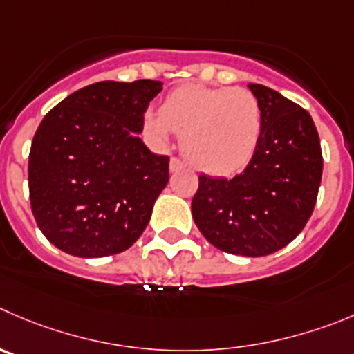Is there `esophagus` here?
I'll return each instance as SVG.
<instances>
[{"instance_id":"esophagus-1","label":"esophagus","mask_w":354,"mask_h":354,"mask_svg":"<svg viewBox=\"0 0 354 354\" xmlns=\"http://www.w3.org/2000/svg\"><path fill=\"white\" fill-rule=\"evenodd\" d=\"M184 168V163L179 160V158H170V171L175 174V171H179Z\"/></svg>"}]
</instances>
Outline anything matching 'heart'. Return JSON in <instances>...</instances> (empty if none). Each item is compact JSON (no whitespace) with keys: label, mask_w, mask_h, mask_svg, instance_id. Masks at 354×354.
<instances>
[{"label":"heart","mask_w":354,"mask_h":354,"mask_svg":"<svg viewBox=\"0 0 354 354\" xmlns=\"http://www.w3.org/2000/svg\"><path fill=\"white\" fill-rule=\"evenodd\" d=\"M142 129L156 144L179 133L183 153L194 168L225 177L247 167L257 149L261 106L245 88L184 83L165 97L160 113H144Z\"/></svg>","instance_id":"obj_1"}]
</instances>
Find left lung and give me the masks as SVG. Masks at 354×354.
Listing matches in <instances>:
<instances>
[{
  "label": "left lung",
  "instance_id": "1",
  "mask_svg": "<svg viewBox=\"0 0 354 354\" xmlns=\"http://www.w3.org/2000/svg\"><path fill=\"white\" fill-rule=\"evenodd\" d=\"M248 88L261 106L257 149L233 179L200 175L191 212L215 248L262 257L304 230L318 196L323 158L308 111L264 85L248 83Z\"/></svg>",
  "mask_w": 354,
  "mask_h": 354
}]
</instances>
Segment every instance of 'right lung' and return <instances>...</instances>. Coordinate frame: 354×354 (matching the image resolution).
I'll return each mask as SVG.
<instances>
[{"label": "right lung", "instance_id": "add662e5", "mask_svg": "<svg viewBox=\"0 0 354 354\" xmlns=\"http://www.w3.org/2000/svg\"><path fill=\"white\" fill-rule=\"evenodd\" d=\"M163 83L99 82L57 104L29 154V194L50 243L76 257L132 247L168 184V156L139 137L142 116Z\"/></svg>", "mask_w": 354, "mask_h": 354}]
</instances>
